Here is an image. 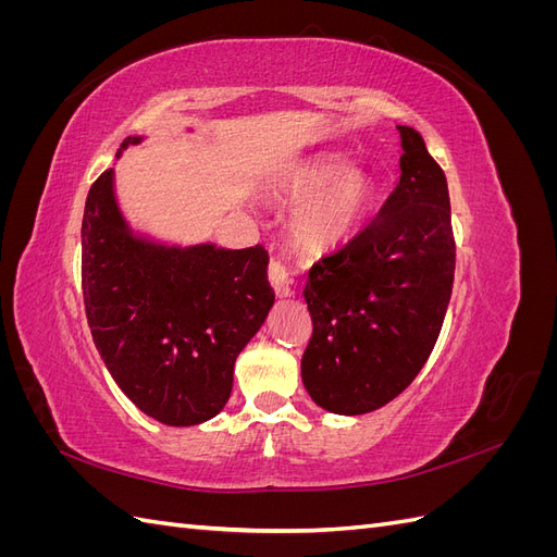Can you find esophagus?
<instances>
[{
	"label": "esophagus",
	"instance_id": "esophagus-1",
	"mask_svg": "<svg viewBox=\"0 0 557 557\" xmlns=\"http://www.w3.org/2000/svg\"><path fill=\"white\" fill-rule=\"evenodd\" d=\"M269 281H272L274 290L278 297H288L293 295V278H290V269L281 260L269 262Z\"/></svg>",
	"mask_w": 557,
	"mask_h": 557
}]
</instances>
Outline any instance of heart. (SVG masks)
<instances>
[{
    "instance_id": "heart-1",
    "label": "heart",
    "mask_w": 557,
    "mask_h": 557,
    "mask_svg": "<svg viewBox=\"0 0 557 557\" xmlns=\"http://www.w3.org/2000/svg\"><path fill=\"white\" fill-rule=\"evenodd\" d=\"M281 193L301 201L293 218V232L301 246L327 250L344 244L362 225L374 205V181L350 170L342 158H313L285 176Z\"/></svg>"
}]
</instances>
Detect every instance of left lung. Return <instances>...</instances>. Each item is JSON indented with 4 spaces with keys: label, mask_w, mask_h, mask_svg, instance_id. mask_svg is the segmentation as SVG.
Listing matches in <instances>:
<instances>
[{
    "label": "left lung",
    "mask_w": 557,
    "mask_h": 557,
    "mask_svg": "<svg viewBox=\"0 0 557 557\" xmlns=\"http://www.w3.org/2000/svg\"><path fill=\"white\" fill-rule=\"evenodd\" d=\"M401 137L399 183L379 215L309 269L313 334L301 381L325 411L360 416L418 376L442 332L455 274L446 176L413 127Z\"/></svg>",
    "instance_id": "1"
}]
</instances>
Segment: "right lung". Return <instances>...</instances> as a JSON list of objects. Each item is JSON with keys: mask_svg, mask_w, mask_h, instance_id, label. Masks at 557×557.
<instances>
[{"mask_svg": "<svg viewBox=\"0 0 557 557\" xmlns=\"http://www.w3.org/2000/svg\"><path fill=\"white\" fill-rule=\"evenodd\" d=\"M139 141L127 137L121 150ZM81 244L88 325L117 387L164 425L213 418L230 399L234 360L274 305L267 250L137 237L117 209L113 170L88 193Z\"/></svg>", "mask_w": 557, "mask_h": 557, "instance_id": "1", "label": "right lung"}]
</instances>
